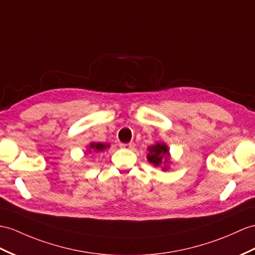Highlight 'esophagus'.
Segmentation results:
<instances>
[{
	"label": "esophagus",
	"instance_id": "1",
	"mask_svg": "<svg viewBox=\"0 0 255 255\" xmlns=\"http://www.w3.org/2000/svg\"><path fill=\"white\" fill-rule=\"evenodd\" d=\"M120 147L122 149H128V150H132V149H134L135 147V144L134 142H128V144H121Z\"/></svg>",
	"mask_w": 255,
	"mask_h": 255
}]
</instances>
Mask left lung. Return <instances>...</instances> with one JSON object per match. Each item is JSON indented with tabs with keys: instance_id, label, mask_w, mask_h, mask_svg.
Returning <instances> with one entry per match:
<instances>
[{
	"instance_id": "left-lung-1",
	"label": "left lung",
	"mask_w": 255,
	"mask_h": 255,
	"mask_svg": "<svg viewBox=\"0 0 255 255\" xmlns=\"http://www.w3.org/2000/svg\"><path fill=\"white\" fill-rule=\"evenodd\" d=\"M147 150V160L149 163H151L153 166H160L162 171L170 169V164L172 163L171 153L170 148L165 142L157 141L152 146H149Z\"/></svg>"
}]
</instances>
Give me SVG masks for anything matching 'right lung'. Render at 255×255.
Segmentation results:
<instances>
[{
	"mask_svg": "<svg viewBox=\"0 0 255 255\" xmlns=\"http://www.w3.org/2000/svg\"><path fill=\"white\" fill-rule=\"evenodd\" d=\"M110 147V144H106V142H96V141H92L90 142V145L86 148V152L85 153H91L92 156L94 153H99L104 151L105 149H107Z\"/></svg>",
	"mask_w": 255,
	"mask_h": 255,
	"instance_id": "add662e5",
	"label": "right lung"
}]
</instances>
